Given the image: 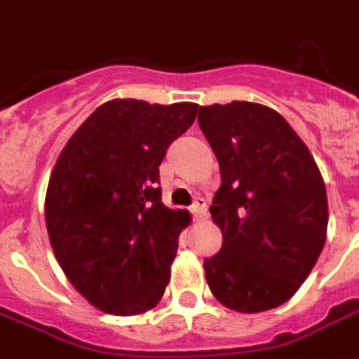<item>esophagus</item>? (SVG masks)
Masks as SVG:
<instances>
[{
  "label": "esophagus",
  "mask_w": 359,
  "mask_h": 359,
  "mask_svg": "<svg viewBox=\"0 0 359 359\" xmlns=\"http://www.w3.org/2000/svg\"><path fill=\"white\" fill-rule=\"evenodd\" d=\"M190 213H192V217H194L196 221H202V219L208 215V208H205V202H203L202 198H198V200L192 203Z\"/></svg>",
  "instance_id": "1"
}]
</instances>
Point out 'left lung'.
<instances>
[{"label": "left lung", "mask_w": 359, "mask_h": 359, "mask_svg": "<svg viewBox=\"0 0 359 359\" xmlns=\"http://www.w3.org/2000/svg\"><path fill=\"white\" fill-rule=\"evenodd\" d=\"M198 123L219 161L210 208L223 246L203 262L211 294L225 308L257 313L290 300L327 238V190L294 128L252 102L200 107Z\"/></svg>", "instance_id": "left-lung-1"}]
</instances>
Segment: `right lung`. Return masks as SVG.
I'll use <instances>...</instances> for the list:
<instances>
[{
    "instance_id": "1",
    "label": "right lung",
    "mask_w": 359,
    "mask_h": 359,
    "mask_svg": "<svg viewBox=\"0 0 359 359\" xmlns=\"http://www.w3.org/2000/svg\"><path fill=\"white\" fill-rule=\"evenodd\" d=\"M198 103L111 100L59 154L46 192L51 248L71 285L113 316H138L171 278L184 210L161 202L159 165Z\"/></svg>"
}]
</instances>
